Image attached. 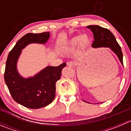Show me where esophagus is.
I'll list each match as a JSON object with an SVG mask.
<instances>
[{
  "mask_svg": "<svg viewBox=\"0 0 131 131\" xmlns=\"http://www.w3.org/2000/svg\"><path fill=\"white\" fill-rule=\"evenodd\" d=\"M67 64L70 67H73L75 66V63H74L73 61H69L67 62Z\"/></svg>",
  "mask_w": 131,
  "mask_h": 131,
  "instance_id": "obj_1",
  "label": "esophagus"
}]
</instances>
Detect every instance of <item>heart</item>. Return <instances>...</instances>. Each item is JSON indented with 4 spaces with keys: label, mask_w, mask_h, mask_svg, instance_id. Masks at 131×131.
<instances>
[{
    "label": "heart",
    "mask_w": 131,
    "mask_h": 131,
    "mask_svg": "<svg viewBox=\"0 0 131 131\" xmlns=\"http://www.w3.org/2000/svg\"><path fill=\"white\" fill-rule=\"evenodd\" d=\"M89 38L86 34H83V35L79 36H77L73 37L70 42V48H74L77 46L78 43L81 47H86L89 43Z\"/></svg>",
    "instance_id": "obj_1"
}]
</instances>
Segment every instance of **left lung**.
<instances>
[{
	"mask_svg": "<svg viewBox=\"0 0 131 131\" xmlns=\"http://www.w3.org/2000/svg\"><path fill=\"white\" fill-rule=\"evenodd\" d=\"M88 28L93 33L94 40L92 44V47L95 48L110 47L118 56L121 64L123 65V54L121 47L116 40L113 34L108 29L98 25H89L88 26Z\"/></svg>",
	"mask_w": 131,
	"mask_h": 131,
	"instance_id": "1",
	"label": "left lung"
}]
</instances>
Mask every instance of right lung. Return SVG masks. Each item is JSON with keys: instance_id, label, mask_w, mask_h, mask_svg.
Wrapping results in <instances>:
<instances>
[{"instance_id": "obj_1", "label": "right lung", "mask_w": 131, "mask_h": 131, "mask_svg": "<svg viewBox=\"0 0 131 131\" xmlns=\"http://www.w3.org/2000/svg\"><path fill=\"white\" fill-rule=\"evenodd\" d=\"M49 32L29 33L16 42L9 53L4 72V80L13 100L22 106L37 109L49 105L55 97L56 83L61 78L63 63L58 67H47L34 77L25 79L16 68L17 61L21 50L31 43H45Z\"/></svg>"}]
</instances>
